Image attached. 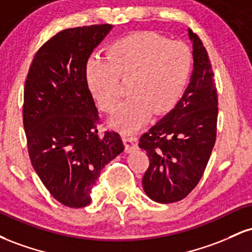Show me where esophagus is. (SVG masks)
I'll return each mask as SVG.
<instances>
[{
    "instance_id": "1",
    "label": "esophagus",
    "mask_w": 252,
    "mask_h": 252,
    "mask_svg": "<svg viewBox=\"0 0 252 252\" xmlns=\"http://www.w3.org/2000/svg\"><path fill=\"white\" fill-rule=\"evenodd\" d=\"M123 141H124V147H126V153L134 152V150L137 148V137H136L135 135L124 136Z\"/></svg>"
}]
</instances>
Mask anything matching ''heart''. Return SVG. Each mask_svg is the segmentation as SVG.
Returning <instances> with one entry per match:
<instances>
[{
    "label": "heart",
    "instance_id": "obj_1",
    "mask_svg": "<svg viewBox=\"0 0 252 252\" xmlns=\"http://www.w3.org/2000/svg\"><path fill=\"white\" fill-rule=\"evenodd\" d=\"M192 62V53L184 43L141 32L115 42L106 59L92 58L85 79L98 105L108 112L120 102L121 79H131V96L110 118L112 126L130 132L140 128L152 111L158 115L174 108L186 89Z\"/></svg>",
    "mask_w": 252,
    "mask_h": 252
}]
</instances>
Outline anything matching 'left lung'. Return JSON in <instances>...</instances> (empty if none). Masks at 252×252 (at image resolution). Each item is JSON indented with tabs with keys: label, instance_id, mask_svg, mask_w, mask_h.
<instances>
[{
	"label": "left lung",
	"instance_id": "8db88e82",
	"mask_svg": "<svg viewBox=\"0 0 252 252\" xmlns=\"http://www.w3.org/2000/svg\"><path fill=\"white\" fill-rule=\"evenodd\" d=\"M189 86L174 109L143 134L138 147L146 150L149 167L142 186L160 204L180 201L200 181L216 142L218 96L209 54L196 34Z\"/></svg>",
	"mask_w": 252,
	"mask_h": 252
}]
</instances>
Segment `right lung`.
<instances>
[{
  "mask_svg": "<svg viewBox=\"0 0 252 252\" xmlns=\"http://www.w3.org/2000/svg\"><path fill=\"white\" fill-rule=\"evenodd\" d=\"M111 30L92 25L59 32L36 52L25 84L32 166L54 199L73 209L91 202L100 170L124 150L118 132H99L85 79L90 56Z\"/></svg>",
  "mask_w": 252,
  "mask_h": 252,
  "instance_id": "right-lung-1",
  "label": "right lung"
}]
</instances>
